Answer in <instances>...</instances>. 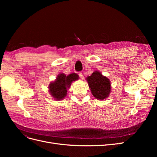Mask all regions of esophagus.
<instances>
[{
    "mask_svg": "<svg viewBox=\"0 0 157 157\" xmlns=\"http://www.w3.org/2000/svg\"><path fill=\"white\" fill-rule=\"evenodd\" d=\"M78 75H79V77H80V78H81L82 80H83V79H84V78L83 74H82V73H78Z\"/></svg>",
    "mask_w": 157,
    "mask_h": 157,
    "instance_id": "1",
    "label": "esophagus"
}]
</instances>
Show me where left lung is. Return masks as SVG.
Listing matches in <instances>:
<instances>
[{
  "instance_id": "1",
  "label": "left lung",
  "mask_w": 157,
  "mask_h": 157,
  "mask_svg": "<svg viewBox=\"0 0 157 157\" xmlns=\"http://www.w3.org/2000/svg\"><path fill=\"white\" fill-rule=\"evenodd\" d=\"M88 86L93 96L99 100L105 99L111 93V82L99 71L94 72L86 78Z\"/></svg>"
}]
</instances>
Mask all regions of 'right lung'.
<instances>
[{"label": "right lung", "instance_id": "add662e5", "mask_svg": "<svg viewBox=\"0 0 157 157\" xmlns=\"http://www.w3.org/2000/svg\"><path fill=\"white\" fill-rule=\"evenodd\" d=\"M78 79V75L76 73L70 74L67 76L63 73H60L54 81L51 82L49 84L48 88L50 95L57 101L62 100L67 95V89L70 88L71 83Z\"/></svg>", "mask_w": 157, "mask_h": 157}]
</instances>
